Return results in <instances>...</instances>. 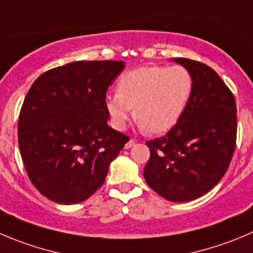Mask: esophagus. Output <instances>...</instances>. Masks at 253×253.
<instances>
[{
    "mask_svg": "<svg viewBox=\"0 0 253 253\" xmlns=\"http://www.w3.org/2000/svg\"><path fill=\"white\" fill-rule=\"evenodd\" d=\"M134 143H136V142H134V139H129V141L127 142L126 144H125V148H126V149L131 148V147L134 146Z\"/></svg>",
    "mask_w": 253,
    "mask_h": 253,
    "instance_id": "1",
    "label": "esophagus"
}]
</instances>
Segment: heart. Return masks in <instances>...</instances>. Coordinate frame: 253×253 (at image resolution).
Returning a JSON list of instances; mask_svg holds the SVG:
<instances>
[{
	"mask_svg": "<svg viewBox=\"0 0 253 253\" xmlns=\"http://www.w3.org/2000/svg\"><path fill=\"white\" fill-rule=\"evenodd\" d=\"M193 90V75L183 65L142 67L125 73L117 83V91L107 95L105 104L117 129L126 127L133 107L139 126L158 134L178 124Z\"/></svg>",
	"mask_w": 253,
	"mask_h": 253,
	"instance_id": "heart-1",
	"label": "heart"
}]
</instances>
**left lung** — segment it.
I'll return each instance as SVG.
<instances>
[{
	"label": "left lung",
	"instance_id": "8db88e82",
	"mask_svg": "<svg viewBox=\"0 0 253 253\" xmlns=\"http://www.w3.org/2000/svg\"><path fill=\"white\" fill-rule=\"evenodd\" d=\"M194 79V90L178 124L146 142L151 157L147 184L174 203L198 199L226 173L236 146L237 111L232 92L215 70L200 61L175 58Z\"/></svg>",
	"mask_w": 253,
	"mask_h": 253
}]
</instances>
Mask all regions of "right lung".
<instances>
[{"instance_id": "add662e5", "label": "right lung", "mask_w": 253, "mask_h": 253, "mask_svg": "<svg viewBox=\"0 0 253 253\" xmlns=\"http://www.w3.org/2000/svg\"><path fill=\"white\" fill-rule=\"evenodd\" d=\"M125 61H74L43 73L18 119V146L32 184L58 204L91 197L128 137L107 125L106 92Z\"/></svg>"}]
</instances>
